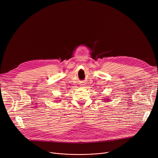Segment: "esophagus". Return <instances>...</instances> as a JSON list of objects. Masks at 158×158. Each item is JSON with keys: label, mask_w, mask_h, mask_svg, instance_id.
<instances>
[{"label": "esophagus", "mask_w": 158, "mask_h": 158, "mask_svg": "<svg viewBox=\"0 0 158 158\" xmlns=\"http://www.w3.org/2000/svg\"><path fill=\"white\" fill-rule=\"evenodd\" d=\"M84 84H81V86H84Z\"/></svg>", "instance_id": "obj_1"}]
</instances>
